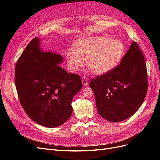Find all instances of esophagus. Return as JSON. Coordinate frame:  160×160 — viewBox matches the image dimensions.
<instances>
[{"instance_id":"obj_1","label":"esophagus","mask_w":160,"mask_h":160,"mask_svg":"<svg viewBox=\"0 0 160 160\" xmlns=\"http://www.w3.org/2000/svg\"><path fill=\"white\" fill-rule=\"evenodd\" d=\"M81 81H82V83H83V85L84 86H87L88 85V79L85 78V77H82Z\"/></svg>"}]
</instances>
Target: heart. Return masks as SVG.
<instances>
[{"instance_id": "1", "label": "heart", "mask_w": 160, "mask_h": 160, "mask_svg": "<svg viewBox=\"0 0 160 160\" xmlns=\"http://www.w3.org/2000/svg\"><path fill=\"white\" fill-rule=\"evenodd\" d=\"M125 47L122 41L108 37H88L77 42L66 52L68 67L71 71H76L87 65L94 73L105 74L113 70L122 60Z\"/></svg>"}]
</instances>
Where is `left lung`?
<instances>
[{
    "mask_svg": "<svg viewBox=\"0 0 160 160\" xmlns=\"http://www.w3.org/2000/svg\"><path fill=\"white\" fill-rule=\"evenodd\" d=\"M89 86L103 118L119 122L132 116L143 103L148 89L146 64L138 43L132 42L119 65L92 79Z\"/></svg>",
    "mask_w": 160,
    "mask_h": 160,
    "instance_id": "1",
    "label": "left lung"
}]
</instances>
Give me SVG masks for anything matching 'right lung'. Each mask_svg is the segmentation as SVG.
<instances>
[{
  "mask_svg": "<svg viewBox=\"0 0 160 160\" xmlns=\"http://www.w3.org/2000/svg\"><path fill=\"white\" fill-rule=\"evenodd\" d=\"M61 55L41 50L40 39L34 38L15 66L14 82L25 113L42 126L56 128L72 115V98L83 84L80 76L57 65Z\"/></svg>",
  "mask_w": 160,
  "mask_h": 160,
  "instance_id": "1",
  "label": "right lung"
}]
</instances>
